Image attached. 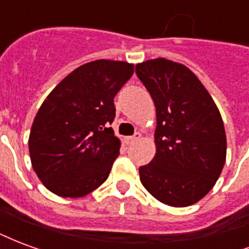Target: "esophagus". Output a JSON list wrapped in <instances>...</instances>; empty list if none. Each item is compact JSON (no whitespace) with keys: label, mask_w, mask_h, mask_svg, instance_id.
<instances>
[{"label":"esophagus","mask_w":249,"mask_h":249,"mask_svg":"<svg viewBox=\"0 0 249 249\" xmlns=\"http://www.w3.org/2000/svg\"><path fill=\"white\" fill-rule=\"evenodd\" d=\"M140 137H141L140 132H136L135 135L129 136V137H126L125 140H126V142H128V144H132V142H135V141L140 140Z\"/></svg>","instance_id":"esophagus-1"}]
</instances>
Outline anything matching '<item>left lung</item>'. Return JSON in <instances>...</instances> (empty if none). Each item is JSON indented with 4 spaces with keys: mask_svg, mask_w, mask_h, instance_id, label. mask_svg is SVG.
<instances>
[{
    "mask_svg": "<svg viewBox=\"0 0 249 249\" xmlns=\"http://www.w3.org/2000/svg\"><path fill=\"white\" fill-rule=\"evenodd\" d=\"M156 107V155L139 169L148 192L171 207L197 203L223 171L227 137L219 109L183 64L155 58L136 65Z\"/></svg>",
    "mask_w": 249,
    "mask_h": 249,
    "instance_id": "obj_1",
    "label": "left lung"
}]
</instances>
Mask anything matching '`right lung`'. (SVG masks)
<instances>
[{"mask_svg": "<svg viewBox=\"0 0 249 249\" xmlns=\"http://www.w3.org/2000/svg\"><path fill=\"white\" fill-rule=\"evenodd\" d=\"M124 61L96 60L71 71L36 114L29 136L32 167L51 192L82 197L108 178L120 140L110 124L114 96L133 74Z\"/></svg>", "mask_w": 249, "mask_h": 249, "instance_id": "right-lung-1", "label": "right lung"}]
</instances>
